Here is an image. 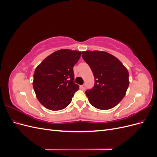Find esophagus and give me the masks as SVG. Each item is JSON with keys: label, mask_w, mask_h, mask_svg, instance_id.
<instances>
[{"label": "esophagus", "mask_w": 157, "mask_h": 157, "mask_svg": "<svg viewBox=\"0 0 157 157\" xmlns=\"http://www.w3.org/2000/svg\"><path fill=\"white\" fill-rule=\"evenodd\" d=\"M85 87H86V85H85V84L80 85V88L81 89V90H85Z\"/></svg>", "instance_id": "1"}]
</instances>
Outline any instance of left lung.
<instances>
[{
    "label": "left lung",
    "mask_w": 157,
    "mask_h": 157,
    "mask_svg": "<svg viewBox=\"0 0 157 157\" xmlns=\"http://www.w3.org/2000/svg\"><path fill=\"white\" fill-rule=\"evenodd\" d=\"M82 58L95 78L94 88L86 91L90 103L101 110L115 107L124 98L129 86V73L125 66L104 51H84Z\"/></svg>",
    "instance_id": "8db88e82"
}]
</instances>
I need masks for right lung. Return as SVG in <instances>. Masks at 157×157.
<instances>
[{
	"mask_svg": "<svg viewBox=\"0 0 157 157\" xmlns=\"http://www.w3.org/2000/svg\"><path fill=\"white\" fill-rule=\"evenodd\" d=\"M82 52L62 49L49 55L37 66L33 86L36 98L52 111L61 110L71 102L79 86L74 83L73 67Z\"/></svg>",
	"mask_w": 157,
	"mask_h": 157,
	"instance_id": "obj_1",
	"label": "right lung"
}]
</instances>
